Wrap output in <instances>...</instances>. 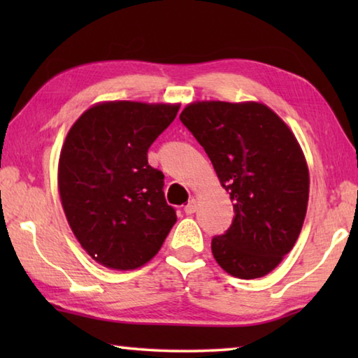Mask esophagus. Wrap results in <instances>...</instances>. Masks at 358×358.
I'll return each instance as SVG.
<instances>
[{
  "mask_svg": "<svg viewBox=\"0 0 358 358\" xmlns=\"http://www.w3.org/2000/svg\"><path fill=\"white\" fill-rule=\"evenodd\" d=\"M196 210H197V201L196 199H191V201L187 202V205L185 207V213L192 215V213H196Z\"/></svg>",
  "mask_w": 358,
  "mask_h": 358,
  "instance_id": "34e87169",
  "label": "esophagus"
}]
</instances>
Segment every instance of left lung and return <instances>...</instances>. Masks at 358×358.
<instances>
[{"label":"left lung","mask_w":358,"mask_h":358,"mask_svg":"<svg viewBox=\"0 0 358 358\" xmlns=\"http://www.w3.org/2000/svg\"><path fill=\"white\" fill-rule=\"evenodd\" d=\"M181 123L202 145L234 202V221L211 240L229 275L265 276L292 250L305 221L310 175L287 124L259 102H194Z\"/></svg>","instance_id":"obj_1"}]
</instances>
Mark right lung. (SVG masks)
Returning <instances> with one entry per match:
<instances>
[{
	"mask_svg": "<svg viewBox=\"0 0 358 358\" xmlns=\"http://www.w3.org/2000/svg\"><path fill=\"white\" fill-rule=\"evenodd\" d=\"M178 108L104 102L68 132L59 155V197L83 250L108 268L147 264L177 221L164 197V173L148 164V148Z\"/></svg>",
	"mask_w": 358,
	"mask_h": 358,
	"instance_id": "add662e5",
	"label": "right lung"
}]
</instances>
